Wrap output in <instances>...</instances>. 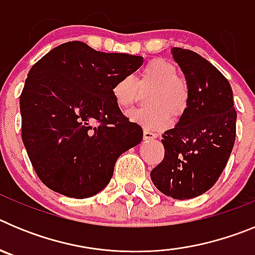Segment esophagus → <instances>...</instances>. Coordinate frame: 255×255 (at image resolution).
<instances>
[{
  "mask_svg": "<svg viewBox=\"0 0 255 255\" xmlns=\"http://www.w3.org/2000/svg\"><path fill=\"white\" fill-rule=\"evenodd\" d=\"M157 136H158V135L155 134V132L149 131V130H144V131H143L144 140H153V139H155Z\"/></svg>",
  "mask_w": 255,
  "mask_h": 255,
  "instance_id": "1",
  "label": "esophagus"
}]
</instances>
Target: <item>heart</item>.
<instances>
[{
  "instance_id": "1",
  "label": "heart",
  "mask_w": 255,
  "mask_h": 255,
  "mask_svg": "<svg viewBox=\"0 0 255 255\" xmlns=\"http://www.w3.org/2000/svg\"><path fill=\"white\" fill-rule=\"evenodd\" d=\"M176 67L164 60L148 62L135 78L124 76L112 87V97L120 108H128L139 98V91H150L145 97L147 108L129 112V119L145 129L161 130L185 112L189 103V88L180 78Z\"/></svg>"
}]
</instances>
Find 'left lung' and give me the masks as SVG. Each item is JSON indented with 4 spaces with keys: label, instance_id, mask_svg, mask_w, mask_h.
<instances>
[{
    "label": "left lung",
    "instance_id": "obj_1",
    "mask_svg": "<svg viewBox=\"0 0 255 255\" xmlns=\"http://www.w3.org/2000/svg\"><path fill=\"white\" fill-rule=\"evenodd\" d=\"M189 88V103L173 129L162 134L164 157L150 172L153 184L173 199L208 191L226 167L236 135L230 83L213 65L190 49L173 47Z\"/></svg>",
    "mask_w": 255,
    "mask_h": 255
}]
</instances>
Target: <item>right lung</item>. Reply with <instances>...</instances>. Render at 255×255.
<instances>
[{
    "label": "right lung",
    "mask_w": 255,
    "mask_h": 255,
    "mask_svg": "<svg viewBox=\"0 0 255 255\" xmlns=\"http://www.w3.org/2000/svg\"><path fill=\"white\" fill-rule=\"evenodd\" d=\"M143 64L141 56L106 53L74 40L29 70L20 96L21 138L47 188L76 199L107 185L116 159L143 139L112 97L119 79Z\"/></svg>",
    "instance_id": "add662e5"
}]
</instances>
